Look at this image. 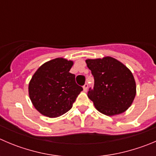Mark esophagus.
Here are the masks:
<instances>
[{"instance_id":"34e87169","label":"esophagus","mask_w":156,"mask_h":156,"mask_svg":"<svg viewBox=\"0 0 156 156\" xmlns=\"http://www.w3.org/2000/svg\"><path fill=\"white\" fill-rule=\"evenodd\" d=\"M88 87H89L88 83H86L85 85L83 86V90H84V91H87V89H88Z\"/></svg>"}]
</instances>
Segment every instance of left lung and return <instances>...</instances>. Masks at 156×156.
<instances>
[{"instance_id": "8db88e82", "label": "left lung", "mask_w": 156, "mask_h": 156, "mask_svg": "<svg viewBox=\"0 0 156 156\" xmlns=\"http://www.w3.org/2000/svg\"><path fill=\"white\" fill-rule=\"evenodd\" d=\"M94 77V87L88 97L99 112L106 115L122 113L132 105L136 86L131 71L110 57L86 60Z\"/></svg>"}]
</instances>
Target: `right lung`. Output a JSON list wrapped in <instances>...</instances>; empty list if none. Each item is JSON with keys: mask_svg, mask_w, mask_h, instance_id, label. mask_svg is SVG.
Masks as SVG:
<instances>
[{"mask_svg": "<svg viewBox=\"0 0 156 156\" xmlns=\"http://www.w3.org/2000/svg\"><path fill=\"white\" fill-rule=\"evenodd\" d=\"M73 61L56 58L44 63L29 83L33 105L41 114L56 118L72 108L83 87L77 85L75 75L69 73Z\"/></svg>", "mask_w": 156, "mask_h": 156, "instance_id": "add662e5", "label": "right lung"}]
</instances>
